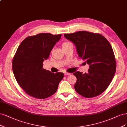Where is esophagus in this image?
I'll return each mask as SVG.
<instances>
[{
  "instance_id": "1",
  "label": "esophagus",
  "mask_w": 127,
  "mask_h": 127,
  "mask_svg": "<svg viewBox=\"0 0 127 127\" xmlns=\"http://www.w3.org/2000/svg\"><path fill=\"white\" fill-rule=\"evenodd\" d=\"M71 74V73H68V72H64V75H70Z\"/></svg>"
}]
</instances>
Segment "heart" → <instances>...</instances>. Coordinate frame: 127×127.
I'll use <instances>...</instances> for the list:
<instances>
[{
  "instance_id": "1",
  "label": "heart",
  "mask_w": 127,
  "mask_h": 127,
  "mask_svg": "<svg viewBox=\"0 0 127 127\" xmlns=\"http://www.w3.org/2000/svg\"><path fill=\"white\" fill-rule=\"evenodd\" d=\"M69 43H71L68 42H64V43L62 44V47H63V46H66L67 45L69 44Z\"/></svg>"
}]
</instances>
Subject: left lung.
Returning a JSON list of instances; mask_svg holds the SVG:
<instances>
[{
	"instance_id": "8db88e82",
	"label": "left lung",
	"mask_w": 127,
	"mask_h": 127,
	"mask_svg": "<svg viewBox=\"0 0 127 127\" xmlns=\"http://www.w3.org/2000/svg\"><path fill=\"white\" fill-rule=\"evenodd\" d=\"M64 36L75 45L80 58L90 65L87 73L77 71L73 74L77 79L74 85L75 91L87 98L101 95L109 87L116 70L111 44L101 34L87 31Z\"/></svg>"
}]
</instances>
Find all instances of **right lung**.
<instances>
[{"instance_id": "add662e5", "label": "right lung", "mask_w": 127, "mask_h": 127, "mask_svg": "<svg viewBox=\"0 0 127 127\" xmlns=\"http://www.w3.org/2000/svg\"><path fill=\"white\" fill-rule=\"evenodd\" d=\"M61 34L40 33L26 37L20 43L12 62L17 83L28 95L36 99H46L56 92L63 73H53L43 68Z\"/></svg>"}]
</instances>
